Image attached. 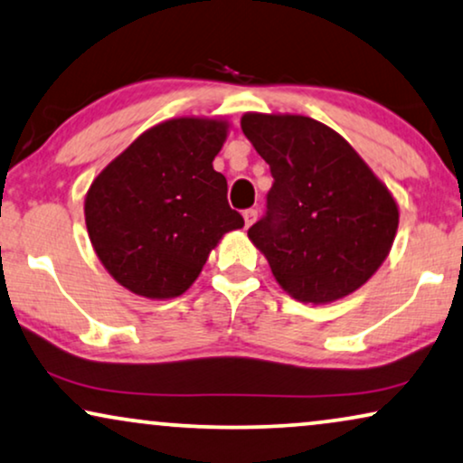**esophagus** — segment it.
Masks as SVG:
<instances>
[{
  "label": "esophagus",
  "mask_w": 463,
  "mask_h": 463,
  "mask_svg": "<svg viewBox=\"0 0 463 463\" xmlns=\"http://www.w3.org/2000/svg\"><path fill=\"white\" fill-rule=\"evenodd\" d=\"M256 218H258V209H254V207H250V209H245L243 212V220H245V226H251L256 222Z\"/></svg>",
  "instance_id": "esophagus-1"
}]
</instances>
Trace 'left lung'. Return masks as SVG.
Segmentation results:
<instances>
[{"label":"left lung","instance_id":"left-lung-1","mask_svg":"<svg viewBox=\"0 0 463 463\" xmlns=\"http://www.w3.org/2000/svg\"><path fill=\"white\" fill-rule=\"evenodd\" d=\"M241 128L273 175L248 237L279 286L319 305L371 279L396 237L398 205L364 160L307 116L245 114Z\"/></svg>","mask_w":463,"mask_h":463}]
</instances>
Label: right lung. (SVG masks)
Wrapping results in <instances>:
<instances>
[{"mask_svg": "<svg viewBox=\"0 0 463 463\" xmlns=\"http://www.w3.org/2000/svg\"><path fill=\"white\" fill-rule=\"evenodd\" d=\"M226 122L175 118L139 135L90 184L86 228L109 275L146 298L193 286L222 235L243 226L213 169Z\"/></svg>", "mask_w": 463, "mask_h": 463, "instance_id": "obj_1", "label": "right lung"}]
</instances>
